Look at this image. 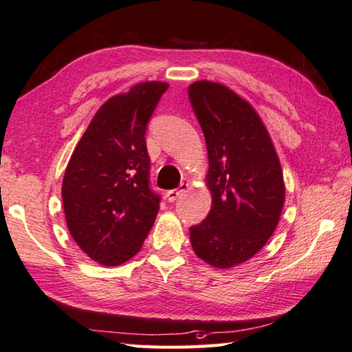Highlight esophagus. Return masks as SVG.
Here are the masks:
<instances>
[{"label": "esophagus", "instance_id": "1", "mask_svg": "<svg viewBox=\"0 0 352 352\" xmlns=\"http://www.w3.org/2000/svg\"><path fill=\"white\" fill-rule=\"evenodd\" d=\"M187 188H188L187 184H181V185H179V188H176V190H168L167 193H165V197H167L168 202H175L176 199H177L179 196H181Z\"/></svg>", "mask_w": 352, "mask_h": 352}]
</instances>
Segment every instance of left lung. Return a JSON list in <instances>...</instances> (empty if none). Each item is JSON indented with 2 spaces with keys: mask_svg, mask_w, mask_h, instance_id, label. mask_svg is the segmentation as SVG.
I'll list each match as a JSON object with an SVG mask.
<instances>
[{
  "mask_svg": "<svg viewBox=\"0 0 352 352\" xmlns=\"http://www.w3.org/2000/svg\"><path fill=\"white\" fill-rule=\"evenodd\" d=\"M190 102L208 151L211 210L190 228L199 258L219 270L247 262L279 223L285 202L279 156L261 116L227 85L196 81Z\"/></svg>",
  "mask_w": 352,
  "mask_h": 352,
  "instance_id": "1",
  "label": "left lung"
}]
</instances>
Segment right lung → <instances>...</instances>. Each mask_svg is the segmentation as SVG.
Returning a JSON list of instances; mask_svg holds the SVG:
<instances>
[{"label":"right lung","instance_id":"obj_1","mask_svg":"<svg viewBox=\"0 0 352 352\" xmlns=\"http://www.w3.org/2000/svg\"><path fill=\"white\" fill-rule=\"evenodd\" d=\"M167 82L145 81L101 105L73 150L63 179L73 241L105 267L133 257L155 223L145 130Z\"/></svg>","mask_w":352,"mask_h":352}]
</instances>
